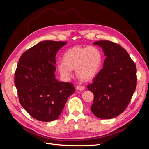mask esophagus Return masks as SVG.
Listing matches in <instances>:
<instances>
[{"label":"esophagus","instance_id":"1","mask_svg":"<svg viewBox=\"0 0 149 149\" xmlns=\"http://www.w3.org/2000/svg\"><path fill=\"white\" fill-rule=\"evenodd\" d=\"M85 89V87L83 86H76V89L78 90H80V91H83Z\"/></svg>","mask_w":149,"mask_h":149}]
</instances>
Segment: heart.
<instances>
[{
  "label": "heart",
  "mask_w": 149,
  "mask_h": 149,
  "mask_svg": "<svg viewBox=\"0 0 149 149\" xmlns=\"http://www.w3.org/2000/svg\"><path fill=\"white\" fill-rule=\"evenodd\" d=\"M102 63L100 51L94 47H73L63 55V61L58 63V68L65 79L70 78L76 68L78 77L84 81L93 79L97 74Z\"/></svg>",
  "instance_id": "1"
}]
</instances>
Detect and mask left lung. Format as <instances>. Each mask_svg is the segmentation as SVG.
Returning a JSON list of instances; mask_svg holds the SVG:
<instances>
[{
  "label": "left lung",
  "mask_w": 149,
  "mask_h": 149,
  "mask_svg": "<svg viewBox=\"0 0 149 149\" xmlns=\"http://www.w3.org/2000/svg\"><path fill=\"white\" fill-rule=\"evenodd\" d=\"M93 44L101 47L106 58L102 69L87 86L94 94L91 110L98 118H114L124 111L136 90V66L119 45L108 40Z\"/></svg>",
  "instance_id": "left-lung-1"
}]
</instances>
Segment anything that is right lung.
I'll return each instance as SVG.
<instances>
[{"mask_svg":"<svg viewBox=\"0 0 149 149\" xmlns=\"http://www.w3.org/2000/svg\"><path fill=\"white\" fill-rule=\"evenodd\" d=\"M66 42H39L20 56L14 81L20 104L40 121L56 120L75 88L55 78V56Z\"/></svg>","mask_w":149,"mask_h":149,"instance_id":"obj_1","label":"right lung"}]
</instances>
